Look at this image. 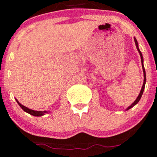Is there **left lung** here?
<instances>
[{
	"mask_svg": "<svg viewBox=\"0 0 157 157\" xmlns=\"http://www.w3.org/2000/svg\"><path fill=\"white\" fill-rule=\"evenodd\" d=\"M134 41H135V43H136V48H137V49H138L139 52H140V57H141V62H142V67H143V74H144V81H143V87H142V89L141 90H140V94H139V96L137 97V98H136V100L134 102H133L132 104L131 105H130L129 107H128L127 108L126 110H128L130 109V108H132L133 106H135V105H136V104L138 103L139 101H140V98H141L142 95H143V90H144L145 89V84H146V71H145V68H144V66H143V55H142V52H140V49H139V45H138V42H137V40H136V38H134Z\"/></svg>",
	"mask_w": 157,
	"mask_h": 157,
	"instance_id": "left-lung-1",
	"label": "left lung"
}]
</instances>
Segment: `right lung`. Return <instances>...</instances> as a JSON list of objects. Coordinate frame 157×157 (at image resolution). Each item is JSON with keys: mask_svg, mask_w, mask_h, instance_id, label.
<instances>
[{"mask_svg": "<svg viewBox=\"0 0 157 157\" xmlns=\"http://www.w3.org/2000/svg\"><path fill=\"white\" fill-rule=\"evenodd\" d=\"M16 101H17V103L18 104L19 106L21 107V108L24 110L25 112H27V113H29V114H30V115H33V116H42V115H45V113H48L47 111H43V112H41V111H34V110L29 109V108H26L25 106H24V105H22L21 104L19 103L18 101H17V99H16Z\"/></svg>", "mask_w": 157, "mask_h": 157, "instance_id": "add662e5", "label": "right lung"}]
</instances>
